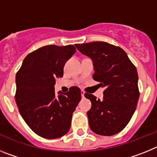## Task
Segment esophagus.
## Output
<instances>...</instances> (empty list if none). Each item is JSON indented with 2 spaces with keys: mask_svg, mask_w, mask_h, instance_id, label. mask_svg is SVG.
I'll return each mask as SVG.
<instances>
[{
  "mask_svg": "<svg viewBox=\"0 0 157 157\" xmlns=\"http://www.w3.org/2000/svg\"><path fill=\"white\" fill-rule=\"evenodd\" d=\"M84 94H85V92L83 90L81 91V95H82V98H84Z\"/></svg>",
  "mask_w": 157,
  "mask_h": 157,
  "instance_id": "esophagus-1",
  "label": "esophagus"
}]
</instances>
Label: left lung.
Masks as SVG:
<instances>
[{
	"mask_svg": "<svg viewBox=\"0 0 157 157\" xmlns=\"http://www.w3.org/2000/svg\"><path fill=\"white\" fill-rule=\"evenodd\" d=\"M75 46L93 59V78L105 87L103 100L85 94L92 104L87 112L90 127L100 135L118 134L130 122L139 98L136 67L123 48L109 43L93 41Z\"/></svg>",
	"mask_w": 157,
	"mask_h": 157,
	"instance_id": "left-lung-1",
	"label": "left lung"
}]
</instances>
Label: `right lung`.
Segmentation results:
<instances>
[{
    "instance_id": "right-lung-1",
    "label": "right lung",
    "mask_w": 157,
    "mask_h": 157,
    "mask_svg": "<svg viewBox=\"0 0 157 157\" xmlns=\"http://www.w3.org/2000/svg\"><path fill=\"white\" fill-rule=\"evenodd\" d=\"M76 52L74 45H45L29 53L16 75L15 98L28 127L47 139L62 137L71 127V117L81 100V90L72 86L56 97V78L63 75L65 63Z\"/></svg>"
}]
</instances>
